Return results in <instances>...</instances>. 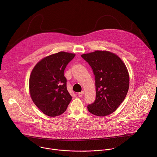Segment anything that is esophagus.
Masks as SVG:
<instances>
[{"mask_svg":"<svg viewBox=\"0 0 157 157\" xmlns=\"http://www.w3.org/2000/svg\"><path fill=\"white\" fill-rule=\"evenodd\" d=\"M83 94H84V91H82L81 92H80V93H78L79 97H82V96H83Z\"/></svg>","mask_w":157,"mask_h":157,"instance_id":"obj_1","label":"esophagus"}]
</instances>
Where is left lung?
<instances>
[{
    "label": "left lung",
    "instance_id": "8db88e82",
    "mask_svg": "<svg viewBox=\"0 0 157 157\" xmlns=\"http://www.w3.org/2000/svg\"><path fill=\"white\" fill-rule=\"evenodd\" d=\"M81 57L91 66L95 76L96 99L87 109L95 116H108L118 108L127 94V67L117 55L108 51L97 50Z\"/></svg>",
    "mask_w": 157,
    "mask_h": 157
}]
</instances>
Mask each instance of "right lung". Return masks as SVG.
<instances>
[{"mask_svg": "<svg viewBox=\"0 0 157 157\" xmlns=\"http://www.w3.org/2000/svg\"><path fill=\"white\" fill-rule=\"evenodd\" d=\"M75 54L60 52L41 59L32 71L29 89L34 104L50 117L64 113L72 97L67 90L66 67Z\"/></svg>", "mask_w": 157, "mask_h": 157, "instance_id": "add662e5", "label": "right lung"}]
</instances>
